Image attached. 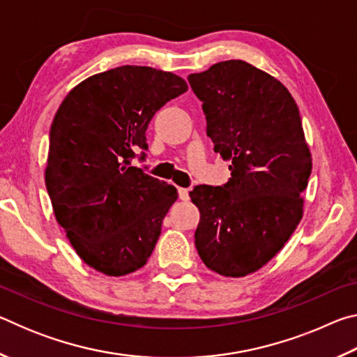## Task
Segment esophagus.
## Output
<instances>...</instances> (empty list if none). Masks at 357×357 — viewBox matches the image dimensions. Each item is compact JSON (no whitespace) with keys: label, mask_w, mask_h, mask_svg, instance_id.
Returning a JSON list of instances; mask_svg holds the SVG:
<instances>
[{"label":"esophagus","mask_w":357,"mask_h":357,"mask_svg":"<svg viewBox=\"0 0 357 357\" xmlns=\"http://www.w3.org/2000/svg\"><path fill=\"white\" fill-rule=\"evenodd\" d=\"M189 190H190V189H185V187H179V189H178L179 200H183V202L189 200Z\"/></svg>","instance_id":"1"}]
</instances>
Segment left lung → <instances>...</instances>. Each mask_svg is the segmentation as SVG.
Here are the masks:
<instances>
[{
  "label": "left lung",
  "mask_w": 357,
  "mask_h": 357,
  "mask_svg": "<svg viewBox=\"0 0 357 357\" xmlns=\"http://www.w3.org/2000/svg\"><path fill=\"white\" fill-rule=\"evenodd\" d=\"M189 83L214 151L231 162L225 185L190 192L198 255L217 274L245 277L282 250L304 215L312 154L299 108L275 77L241 59L190 74Z\"/></svg>",
  "instance_id": "left-lung-1"
}]
</instances>
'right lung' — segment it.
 <instances>
[{"mask_svg": "<svg viewBox=\"0 0 357 357\" xmlns=\"http://www.w3.org/2000/svg\"><path fill=\"white\" fill-rule=\"evenodd\" d=\"M187 91L184 78L121 66L70 89L50 129L45 185L70 245L99 273L121 277L146 264L176 202V187L130 167L148 149L151 118Z\"/></svg>", "mask_w": 357, "mask_h": 357, "instance_id": "add662e5", "label": "right lung"}]
</instances>
